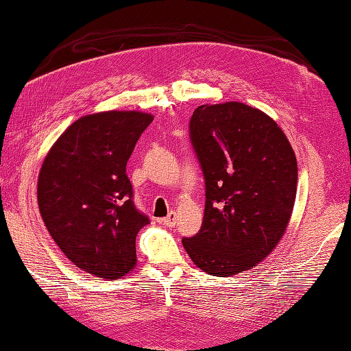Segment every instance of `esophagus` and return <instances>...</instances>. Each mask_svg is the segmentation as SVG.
I'll return each instance as SVG.
<instances>
[{
	"mask_svg": "<svg viewBox=\"0 0 351 351\" xmlns=\"http://www.w3.org/2000/svg\"><path fill=\"white\" fill-rule=\"evenodd\" d=\"M162 223L165 224V226H168V227H174L176 226V223H177V215H176V212H169L168 213V217H165L162 219Z\"/></svg>",
	"mask_w": 351,
	"mask_h": 351,
	"instance_id": "34e87169",
	"label": "esophagus"
}]
</instances>
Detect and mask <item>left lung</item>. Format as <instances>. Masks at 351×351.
<instances>
[{
  "label": "left lung",
  "mask_w": 351,
  "mask_h": 351,
  "mask_svg": "<svg viewBox=\"0 0 351 351\" xmlns=\"http://www.w3.org/2000/svg\"><path fill=\"white\" fill-rule=\"evenodd\" d=\"M189 134L206 182L199 232L183 238L195 265L232 277L259 265L286 232L297 194V159L267 113L238 101L203 104Z\"/></svg>",
  "instance_id": "1"
}]
</instances>
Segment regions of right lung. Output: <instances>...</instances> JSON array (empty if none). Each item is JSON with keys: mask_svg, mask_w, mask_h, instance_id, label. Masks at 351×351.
I'll return each mask as SVG.
<instances>
[{"mask_svg": "<svg viewBox=\"0 0 351 351\" xmlns=\"http://www.w3.org/2000/svg\"><path fill=\"white\" fill-rule=\"evenodd\" d=\"M153 118L138 110L84 115L42 163V219L68 259L95 277L119 278L136 267V236L149 219L133 204L125 167Z\"/></svg>", "mask_w": 351, "mask_h": 351, "instance_id": "add662e5", "label": "right lung"}]
</instances>
